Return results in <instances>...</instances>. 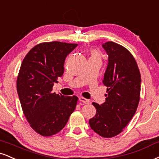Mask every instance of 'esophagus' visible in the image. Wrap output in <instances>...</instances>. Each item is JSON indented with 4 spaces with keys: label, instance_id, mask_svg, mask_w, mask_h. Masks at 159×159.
I'll return each mask as SVG.
<instances>
[{
    "label": "esophagus",
    "instance_id": "34e87169",
    "mask_svg": "<svg viewBox=\"0 0 159 159\" xmlns=\"http://www.w3.org/2000/svg\"><path fill=\"white\" fill-rule=\"evenodd\" d=\"M79 101H81V102H83L84 104H89V101L88 100V99L85 98H83V97H80Z\"/></svg>",
    "mask_w": 159,
    "mask_h": 159
}]
</instances>
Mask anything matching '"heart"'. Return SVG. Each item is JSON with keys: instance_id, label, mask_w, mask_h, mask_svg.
<instances>
[{"instance_id": "b5f03b06", "label": "heart", "mask_w": 159, "mask_h": 159, "mask_svg": "<svg viewBox=\"0 0 159 159\" xmlns=\"http://www.w3.org/2000/svg\"><path fill=\"white\" fill-rule=\"evenodd\" d=\"M90 54H91V58H100L101 57L100 53H99L98 51H95V50L91 51Z\"/></svg>"}]
</instances>
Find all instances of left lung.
<instances>
[{
	"instance_id": "1",
	"label": "left lung",
	"mask_w": 159,
	"mask_h": 159,
	"mask_svg": "<svg viewBox=\"0 0 159 159\" xmlns=\"http://www.w3.org/2000/svg\"><path fill=\"white\" fill-rule=\"evenodd\" d=\"M108 55V64L103 84L107 87L106 101L93 103L96 114L89 126L97 134L111 138L121 133L130 121L140 100L141 74L133 55L112 41L103 43Z\"/></svg>"
}]
</instances>
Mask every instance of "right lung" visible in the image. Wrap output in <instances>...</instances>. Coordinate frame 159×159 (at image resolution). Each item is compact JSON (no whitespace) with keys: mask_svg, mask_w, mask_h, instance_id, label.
<instances>
[{"mask_svg":"<svg viewBox=\"0 0 159 159\" xmlns=\"http://www.w3.org/2000/svg\"><path fill=\"white\" fill-rule=\"evenodd\" d=\"M77 46L58 41L39 43L20 66L17 78L20 105L31 127L43 136L60 132L75 109L78 97L55 94L52 87L64 74L66 56Z\"/></svg>","mask_w":159,"mask_h":159,"instance_id":"right-lung-1","label":"right lung"}]
</instances>
